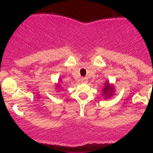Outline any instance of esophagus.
Masks as SVG:
<instances>
[{"label":"esophagus","mask_w":153,"mask_h":153,"mask_svg":"<svg viewBox=\"0 0 153 153\" xmlns=\"http://www.w3.org/2000/svg\"><path fill=\"white\" fill-rule=\"evenodd\" d=\"M80 80H81V82H83V83H86V82H88V78H81Z\"/></svg>","instance_id":"obj_1"}]
</instances>
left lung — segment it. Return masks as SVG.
<instances>
[{
    "mask_svg": "<svg viewBox=\"0 0 153 153\" xmlns=\"http://www.w3.org/2000/svg\"><path fill=\"white\" fill-rule=\"evenodd\" d=\"M113 87L112 86H110L109 84H108V82H106V84H105V87L103 89V94H105V96H108L109 97L110 96H111L112 95V91H113Z\"/></svg>",
    "mask_w": 153,
    "mask_h": 153,
    "instance_id": "left-lung-1",
    "label": "left lung"
}]
</instances>
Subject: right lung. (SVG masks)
I'll return each instance as SVG.
<instances>
[{
	"label": "right lung",
	"mask_w": 153,
	"mask_h": 153,
	"mask_svg": "<svg viewBox=\"0 0 153 153\" xmlns=\"http://www.w3.org/2000/svg\"><path fill=\"white\" fill-rule=\"evenodd\" d=\"M57 87H58V88H59V86H57Z\"/></svg>",
	"instance_id": "add662e5"
}]
</instances>
